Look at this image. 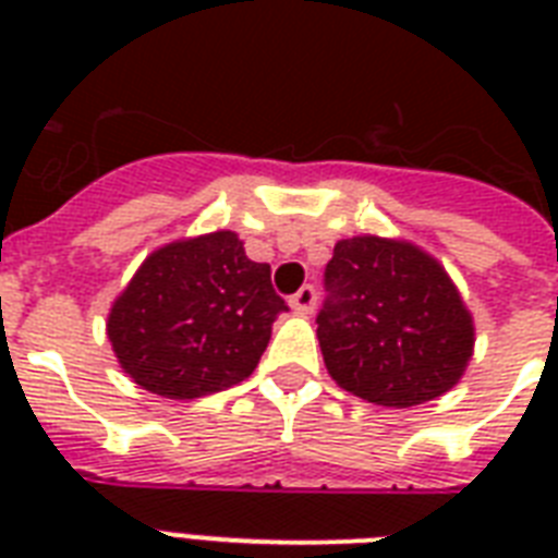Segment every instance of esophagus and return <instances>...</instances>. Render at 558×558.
I'll return each mask as SVG.
<instances>
[{
  "instance_id": "obj_1",
  "label": "esophagus",
  "mask_w": 558,
  "mask_h": 558,
  "mask_svg": "<svg viewBox=\"0 0 558 558\" xmlns=\"http://www.w3.org/2000/svg\"><path fill=\"white\" fill-rule=\"evenodd\" d=\"M315 301H318V292H315L313 287H301L295 295L289 298V306H292L298 315H310L315 310Z\"/></svg>"
}]
</instances>
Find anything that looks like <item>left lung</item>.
<instances>
[{"instance_id":"obj_1","label":"left lung","mask_w":558,"mask_h":558,"mask_svg":"<svg viewBox=\"0 0 558 558\" xmlns=\"http://www.w3.org/2000/svg\"><path fill=\"white\" fill-rule=\"evenodd\" d=\"M324 287L318 344L339 388L411 408L458 385L475 350V322L432 254L376 234L339 240Z\"/></svg>"}]
</instances>
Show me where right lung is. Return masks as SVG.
<instances>
[{
    "label": "right lung",
    "mask_w": 558,
    "mask_h": 558,
    "mask_svg": "<svg viewBox=\"0 0 558 558\" xmlns=\"http://www.w3.org/2000/svg\"><path fill=\"white\" fill-rule=\"evenodd\" d=\"M280 313L269 263L248 260L234 231H210L147 254L109 310L107 336L135 385L196 399L252 376Z\"/></svg>",
    "instance_id": "1"
}]
</instances>
